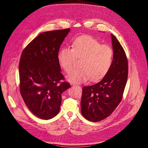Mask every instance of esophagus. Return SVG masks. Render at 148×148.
Here are the masks:
<instances>
[{
  "label": "esophagus",
  "instance_id": "esophagus-1",
  "mask_svg": "<svg viewBox=\"0 0 148 148\" xmlns=\"http://www.w3.org/2000/svg\"><path fill=\"white\" fill-rule=\"evenodd\" d=\"M75 87H76V88H77L79 90H82V88L80 86H75Z\"/></svg>",
  "mask_w": 148,
  "mask_h": 148
}]
</instances>
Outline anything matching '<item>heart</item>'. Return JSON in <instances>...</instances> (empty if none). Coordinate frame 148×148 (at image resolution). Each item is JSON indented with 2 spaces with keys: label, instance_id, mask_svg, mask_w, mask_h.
I'll return each mask as SVG.
<instances>
[{
  "label": "heart",
  "instance_id": "heart-1",
  "mask_svg": "<svg viewBox=\"0 0 148 148\" xmlns=\"http://www.w3.org/2000/svg\"><path fill=\"white\" fill-rule=\"evenodd\" d=\"M113 51L111 47L101 44L97 39L90 36L77 38L72 48H62L58 53L60 66L66 73H71L75 66L76 59L80 60V69L70 74L67 79L73 84L92 82L102 80L112 66Z\"/></svg>",
  "mask_w": 148,
  "mask_h": 148
}]
</instances>
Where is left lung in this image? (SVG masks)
Listing matches in <instances>:
<instances>
[{
  "mask_svg": "<svg viewBox=\"0 0 148 148\" xmlns=\"http://www.w3.org/2000/svg\"><path fill=\"white\" fill-rule=\"evenodd\" d=\"M113 59L108 73L99 82L84 86L81 99V113L92 122H99L109 116L122 99L128 74V59L125 50L111 34Z\"/></svg>",
  "mask_w": 148,
  "mask_h": 148,
  "instance_id": "obj_1",
  "label": "left lung"
}]
</instances>
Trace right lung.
Segmentation results:
<instances>
[{
  "label": "right lung",
  "instance_id": "right-lung-1",
  "mask_svg": "<svg viewBox=\"0 0 148 148\" xmlns=\"http://www.w3.org/2000/svg\"><path fill=\"white\" fill-rule=\"evenodd\" d=\"M70 31L65 29L40 34L23 50L19 64L20 91L29 109L47 120L60 110L62 92L70 88L60 73L58 53Z\"/></svg>",
  "mask_w": 148,
  "mask_h": 148
}]
</instances>
